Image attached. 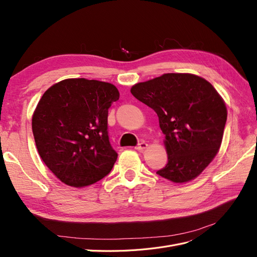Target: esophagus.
Masks as SVG:
<instances>
[{
	"instance_id": "esophagus-1",
	"label": "esophagus",
	"mask_w": 257,
	"mask_h": 257,
	"mask_svg": "<svg viewBox=\"0 0 257 257\" xmlns=\"http://www.w3.org/2000/svg\"><path fill=\"white\" fill-rule=\"evenodd\" d=\"M147 147H148V144H147V143H145V142H142V143H139V144L135 147V149H136V150H138V151H141V150L146 149Z\"/></svg>"
}]
</instances>
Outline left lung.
Listing matches in <instances>:
<instances>
[{"mask_svg":"<svg viewBox=\"0 0 257 257\" xmlns=\"http://www.w3.org/2000/svg\"><path fill=\"white\" fill-rule=\"evenodd\" d=\"M131 93L157 112L168 162L157 174L175 183L196 178L222 143L227 110L212 84L192 74H164Z\"/></svg>","mask_w":257,"mask_h":257,"instance_id":"8db88e82","label":"left lung"}]
</instances>
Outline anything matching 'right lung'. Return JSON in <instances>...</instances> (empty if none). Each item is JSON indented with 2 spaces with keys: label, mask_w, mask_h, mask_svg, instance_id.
<instances>
[{
  "label": "right lung",
  "mask_w": 257,
  "mask_h": 257,
  "mask_svg": "<svg viewBox=\"0 0 257 257\" xmlns=\"http://www.w3.org/2000/svg\"><path fill=\"white\" fill-rule=\"evenodd\" d=\"M113 84L65 79L44 93L32 118L42 160L60 180L75 188L111 172L116 153L108 136V109L119 99Z\"/></svg>",
  "instance_id": "right-lung-1"
}]
</instances>
